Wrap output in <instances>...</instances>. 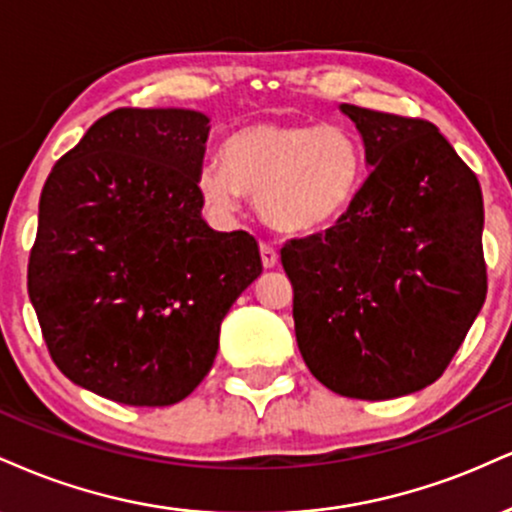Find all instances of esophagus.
I'll use <instances>...</instances> for the list:
<instances>
[{
  "label": "esophagus",
  "instance_id": "obj_1",
  "mask_svg": "<svg viewBox=\"0 0 512 512\" xmlns=\"http://www.w3.org/2000/svg\"><path fill=\"white\" fill-rule=\"evenodd\" d=\"M260 257H262L264 269H272L279 264V252H276L274 245H269V243H260Z\"/></svg>",
  "mask_w": 512,
  "mask_h": 512
}]
</instances>
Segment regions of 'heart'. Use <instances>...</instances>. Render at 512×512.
<instances>
[{
  "mask_svg": "<svg viewBox=\"0 0 512 512\" xmlns=\"http://www.w3.org/2000/svg\"><path fill=\"white\" fill-rule=\"evenodd\" d=\"M365 176L360 138L341 123H272L238 128L221 145V164L197 176L209 207L236 212L255 197L260 217L288 236L334 226L355 202Z\"/></svg>",
  "mask_w": 512,
  "mask_h": 512,
  "instance_id": "b5f03b06",
  "label": "heart"
}]
</instances>
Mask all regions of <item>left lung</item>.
Segmentation results:
<instances>
[{
  "label": "left lung",
  "mask_w": 512,
  "mask_h": 512,
  "mask_svg": "<svg viewBox=\"0 0 512 512\" xmlns=\"http://www.w3.org/2000/svg\"><path fill=\"white\" fill-rule=\"evenodd\" d=\"M341 112L372 171L331 229L283 245L295 338L338 396H408L446 372L486 300L482 188L434 123Z\"/></svg>",
  "instance_id": "obj_1"
}]
</instances>
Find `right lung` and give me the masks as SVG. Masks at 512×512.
Segmentation results:
<instances>
[{
  "instance_id": "1",
  "label": "right lung",
  "mask_w": 512,
  "mask_h": 512,
  "mask_svg": "<svg viewBox=\"0 0 512 512\" xmlns=\"http://www.w3.org/2000/svg\"><path fill=\"white\" fill-rule=\"evenodd\" d=\"M207 133L190 109H114L42 188L30 303L54 365L97 396L162 408L193 393L262 274L250 233L200 214Z\"/></svg>"
}]
</instances>
